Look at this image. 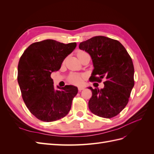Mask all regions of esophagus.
Masks as SVG:
<instances>
[{
    "label": "esophagus",
    "instance_id": "esophagus-1",
    "mask_svg": "<svg viewBox=\"0 0 154 154\" xmlns=\"http://www.w3.org/2000/svg\"><path fill=\"white\" fill-rule=\"evenodd\" d=\"M84 88H85V87H78V91L80 92L81 91L84 89Z\"/></svg>",
    "mask_w": 154,
    "mask_h": 154
}]
</instances>
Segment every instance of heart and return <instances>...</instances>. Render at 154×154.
<instances>
[{"label": "heart", "instance_id": "heart-1", "mask_svg": "<svg viewBox=\"0 0 154 154\" xmlns=\"http://www.w3.org/2000/svg\"><path fill=\"white\" fill-rule=\"evenodd\" d=\"M83 53H85V52H83V51H79V52H78L77 53V56ZM83 78V76L78 75V74H72V75L69 76V81L71 83H72V84L79 85L80 84V83H82Z\"/></svg>", "mask_w": 154, "mask_h": 154}]
</instances>
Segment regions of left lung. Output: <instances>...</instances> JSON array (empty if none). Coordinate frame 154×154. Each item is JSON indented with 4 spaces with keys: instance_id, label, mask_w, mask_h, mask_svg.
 Wrapping results in <instances>:
<instances>
[{
    "instance_id": "1",
    "label": "left lung",
    "mask_w": 154,
    "mask_h": 154,
    "mask_svg": "<svg viewBox=\"0 0 154 154\" xmlns=\"http://www.w3.org/2000/svg\"><path fill=\"white\" fill-rule=\"evenodd\" d=\"M79 48L92 58L94 69L90 80L100 82L103 78L106 80L101 89L88 87L92 93L88 108L100 117H114L127 105L134 85L131 57L119 41L103 36L83 41Z\"/></svg>"
}]
</instances>
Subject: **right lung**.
<instances>
[{"mask_svg": "<svg viewBox=\"0 0 154 154\" xmlns=\"http://www.w3.org/2000/svg\"><path fill=\"white\" fill-rule=\"evenodd\" d=\"M76 42L65 44L52 39L31 44L22 55L18 66V83L27 109L40 120L54 122L71 110L78 88L66 85L55 89L51 74L57 72Z\"/></svg>", "mask_w": 154, "mask_h": 154, "instance_id": "add662e5", "label": "right lung"}]
</instances>
